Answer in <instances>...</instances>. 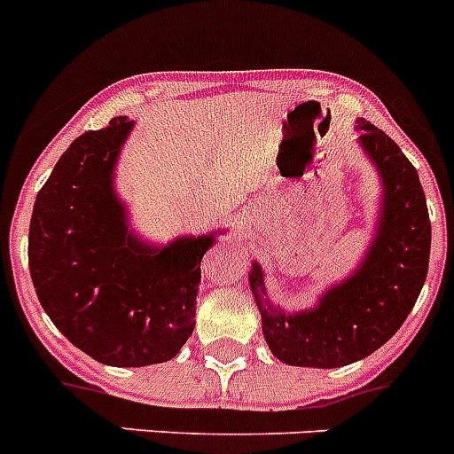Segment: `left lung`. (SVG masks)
Masks as SVG:
<instances>
[{
	"instance_id": "1",
	"label": "left lung",
	"mask_w": 454,
	"mask_h": 454,
	"mask_svg": "<svg viewBox=\"0 0 454 454\" xmlns=\"http://www.w3.org/2000/svg\"><path fill=\"white\" fill-rule=\"evenodd\" d=\"M358 128L383 179L381 220L360 269L328 289L317 308L286 315L262 301L264 275L253 264L250 286L264 338L286 365L326 370L374 354L400 331L427 278L432 224L416 168L377 126L360 121Z\"/></svg>"
}]
</instances>
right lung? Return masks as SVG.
I'll return each instance as SVG.
<instances>
[{"instance_id":"right-lung-1","label":"right lung","mask_w":454,"mask_h":454,"mask_svg":"<svg viewBox=\"0 0 454 454\" xmlns=\"http://www.w3.org/2000/svg\"><path fill=\"white\" fill-rule=\"evenodd\" d=\"M133 121L80 135L36 195L29 273L68 342L98 363L145 367L172 360L195 328L201 257L213 234L149 247L128 234L112 172Z\"/></svg>"}]
</instances>
